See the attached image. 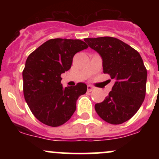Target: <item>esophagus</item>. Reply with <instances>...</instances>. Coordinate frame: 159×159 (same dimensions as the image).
<instances>
[{"label":"esophagus","mask_w":159,"mask_h":159,"mask_svg":"<svg viewBox=\"0 0 159 159\" xmlns=\"http://www.w3.org/2000/svg\"><path fill=\"white\" fill-rule=\"evenodd\" d=\"M93 90H94V87H93V86L87 85V91H88V92H91V91H93Z\"/></svg>","instance_id":"esophagus-1"}]
</instances>
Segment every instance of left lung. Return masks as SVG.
Masks as SVG:
<instances>
[{
    "label": "left lung",
    "instance_id": "8db88e82",
    "mask_svg": "<svg viewBox=\"0 0 159 159\" xmlns=\"http://www.w3.org/2000/svg\"><path fill=\"white\" fill-rule=\"evenodd\" d=\"M84 41L101 56L103 72L115 80L102 102L95 105L98 116L117 125L132 117L146 95L147 71L140 54L121 40L110 36L87 38Z\"/></svg>",
    "mask_w": 159,
    "mask_h": 159
}]
</instances>
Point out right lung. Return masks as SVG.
Instances as JSON below:
<instances>
[{
	"instance_id": "right-lung-1",
	"label": "right lung",
	"mask_w": 159,
	"mask_h": 159,
	"mask_svg": "<svg viewBox=\"0 0 159 159\" xmlns=\"http://www.w3.org/2000/svg\"><path fill=\"white\" fill-rule=\"evenodd\" d=\"M87 48L80 39L57 38L46 41L28 56L22 72L24 96L41 123L59 126L75 111L76 102L86 93L87 85L63 87L61 75L71 68L75 54Z\"/></svg>"
}]
</instances>
